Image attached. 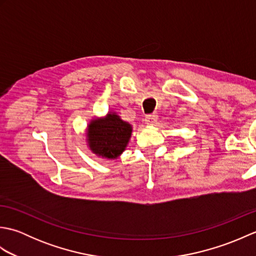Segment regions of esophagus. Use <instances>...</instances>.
<instances>
[{
	"label": "esophagus",
	"mask_w": 256,
	"mask_h": 256,
	"mask_svg": "<svg viewBox=\"0 0 256 256\" xmlns=\"http://www.w3.org/2000/svg\"><path fill=\"white\" fill-rule=\"evenodd\" d=\"M157 120L156 114H148V116H145V123L148 125H153Z\"/></svg>",
	"instance_id": "1"
}]
</instances>
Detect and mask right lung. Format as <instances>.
Segmentation results:
<instances>
[{
  "instance_id": "add662e5",
  "label": "right lung",
  "mask_w": 256,
  "mask_h": 256,
  "mask_svg": "<svg viewBox=\"0 0 256 256\" xmlns=\"http://www.w3.org/2000/svg\"><path fill=\"white\" fill-rule=\"evenodd\" d=\"M132 134V125L122 121L116 113L102 120H94L88 128L90 150L98 156L116 160L123 153Z\"/></svg>"
}]
</instances>
